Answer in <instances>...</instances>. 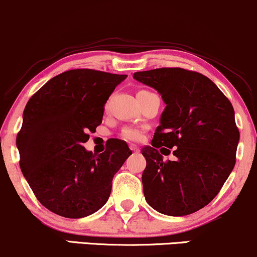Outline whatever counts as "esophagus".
<instances>
[{
	"instance_id": "1",
	"label": "esophagus",
	"mask_w": 257,
	"mask_h": 257,
	"mask_svg": "<svg viewBox=\"0 0 257 257\" xmlns=\"http://www.w3.org/2000/svg\"><path fill=\"white\" fill-rule=\"evenodd\" d=\"M130 149H131V150H132V153H138V151H139V149L136 147V145H134V144L130 145Z\"/></svg>"
}]
</instances>
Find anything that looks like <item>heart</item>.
I'll return each instance as SVG.
<instances>
[{
	"label": "heart",
	"mask_w": 257,
	"mask_h": 257,
	"mask_svg": "<svg viewBox=\"0 0 257 257\" xmlns=\"http://www.w3.org/2000/svg\"><path fill=\"white\" fill-rule=\"evenodd\" d=\"M122 138L130 142H139L144 137V128L142 127H126L122 130Z\"/></svg>",
	"instance_id": "obj_1"
}]
</instances>
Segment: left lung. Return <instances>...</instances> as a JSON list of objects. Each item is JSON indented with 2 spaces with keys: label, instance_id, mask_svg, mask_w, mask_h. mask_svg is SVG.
I'll return each instance as SVG.
<instances>
[{
  "label": "left lung",
  "instance_id": "obj_1",
  "mask_svg": "<svg viewBox=\"0 0 257 257\" xmlns=\"http://www.w3.org/2000/svg\"><path fill=\"white\" fill-rule=\"evenodd\" d=\"M134 78L166 103L151 147L142 149L145 200L167 216L194 213L213 200L235 167L239 131L232 104L199 72L161 68L135 72ZM169 148L176 158L164 161Z\"/></svg>",
  "mask_w": 257,
  "mask_h": 257
}]
</instances>
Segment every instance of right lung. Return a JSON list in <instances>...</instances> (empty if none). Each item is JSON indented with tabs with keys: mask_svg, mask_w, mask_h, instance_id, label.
<instances>
[{
	"mask_svg": "<svg viewBox=\"0 0 257 257\" xmlns=\"http://www.w3.org/2000/svg\"><path fill=\"white\" fill-rule=\"evenodd\" d=\"M126 77L69 70L28 100L17 137L20 168L40 204L53 213L83 218L108 200L114 174L132 151L120 139L100 155L85 150L83 143L102 122L104 103Z\"/></svg>",
	"mask_w": 257,
	"mask_h": 257,
	"instance_id": "right-lung-1",
	"label": "right lung"
}]
</instances>
